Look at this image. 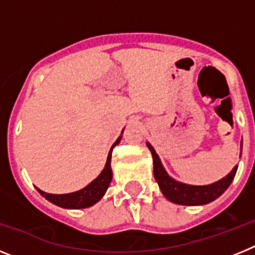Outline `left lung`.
I'll use <instances>...</instances> for the list:
<instances>
[{"mask_svg":"<svg viewBox=\"0 0 255 255\" xmlns=\"http://www.w3.org/2000/svg\"><path fill=\"white\" fill-rule=\"evenodd\" d=\"M147 147L152 153L154 179L158 182L162 194L164 195L166 199L175 204H180V206H204V204H208L216 200L226 191L238 171V166H235L226 176L218 181L208 184V185H189V184L180 182L171 177L164 170L163 164H162L158 154L155 153L154 148L148 141ZM242 149L243 141L240 143V157H242Z\"/></svg>","mask_w":255,"mask_h":255,"instance_id":"left-lung-1","label":"left lung"}]
</instances>
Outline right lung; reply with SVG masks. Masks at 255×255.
<instances>
[{"label":"right lung","instance_id":"obj_1","mask_svg":"<svg viewBox=\"0 0 255 255\" xmlns=\"http://www.w3.org/2000/svg\"><path fill=\"white\" fill-rule=\"evenodd\" d=\"M124 132V130H123ZM121 132V135H123ZM123 136H119L117 140L115 141L114 145L111 147L110 152H108L107 161H106L105 168L102 172L91 182L88 184L85 188L80 189L74 193H69V194H49V193H44L43 190L37 188L39 191V194L42 197L46 198L48 202L56 204V206L61 207V208H67V209H83V208H89V207L94 206L97 202H100L103 198L105 193L107 191L110 182L112 180V170H111V155L112 149L116 147L117 144L120 143Z\"/></svg>","mask_w":255,"mask_h":255}]
</instances>
